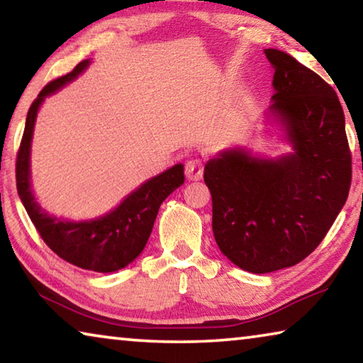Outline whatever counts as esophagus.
<instances>
[{
	"label": "esophagus",
	"instance_id": "1",
	"mask_svg": "<svg viewBox=\"0 0 363 363\" xmlns=\"http://www.w3.org/2000/svg\"><path fill=\"white\" fill-rule=\"evenodd\" d=\"M186 176L190 181H199L203 176V163L199 158H192L186 163Z\"/></svg>",
	"mask_w": 363,
	"mask_h": 363
}]
</instances>
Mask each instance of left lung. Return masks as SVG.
I'll use <instances>...</instances> for the list:
<instances>
[{"instance_id": "left-lung-1", "label": "left lung", "mask_w": 363, "mask_h": 363, "mask_svg": "<svg viewBox=\"0 0 363 363\" xmlns=\"http://www.w3.org/2000/svg\"><path fill=\"white\" fill-rule=\"evenodd\" d=\"M274 104L294 153L253 158L220 153L205 164L219 250L238 267L267 274L294 266L327 235L352 181L344 112L335 89L290 54L266 49Z\"/></svg>"}]
</instances>
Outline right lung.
<instances>
[{"instance_id":"right-lung-1","label":"right lung","mask_w":363,"mask_h":363,"mask_svg":"<svg viewBox=\"0 0 363 363\" xmlns=\"http://www.w3.org/2000/svg\"><path fill=\"white\" fill-rule=\"evenodd\" d=\"M88 64L89 60H83L70 73L49 82L30 106L26 130L17 152L16 182L30 219L43 242L54 253L77 267L94 272H113L128 266L144 250L160 205L184 182V167L174 164L164 173L152 177L128 195L112 213L88 223H67L41 210L30 190V143L36 112L48 94L77 78Z\"/></svg>"}]
</instances>
